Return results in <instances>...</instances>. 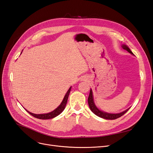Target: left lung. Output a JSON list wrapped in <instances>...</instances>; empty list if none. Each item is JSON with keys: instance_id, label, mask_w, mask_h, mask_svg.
I'll return each mask as SVG.
<instances>
[{"instance_id": "left-lung-1", "label": "left lung", "mask_w": 153, "mask_h": 153, "mask_svg": "<svg viewBox=\"0 0 153 153\" xmlns=\"http://www.w3.org/2000/svg\"><path fill=\"white\" fill-rule=\"evenodd\" d=\"M123 48L127 50L129 53H130L131 54L133 55V53H132L131 51L130 50L126 45H123ZM88 104H89V108L91 109V110L92 111V112H93L95 115H98V117H100L101 118H103L105 119H110V120H114V119H116L120 117H121L122 115H123L125 113H126L128 112V110H129L127 109L124 112H121V113H119V114H108V113H106L104 112H102V111L100 110L98 108L96 107L94 103V100H93V96H92V90L91 89L90 91V93H89V98H88Z\"/></svg>"}]
</instances>
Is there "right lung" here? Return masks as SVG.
Instances as JSON below:
<instances>
[{
	"label": "right lung",
	"instance_id": "right-lung-1",
	"mask_svg": "<svg viewBox=\"0 0 153 153\" xmlns=\"http://www.w3.org/2000/svg\"><path fill=\"white\" fill-rule=\"evenodd\" d=\"M71 89V87L69 88V90L68 91L67 93L65 95V96H64V98L62 101V103H61V105H60L56 109L52 111V112H50L48 114H32V113L29 112V111H27L26 109H25V110L29 114L32 115L33 117H34L37 119H52L55 117H56L60 114H61L64 110V108H65V106L66 105L68 99V96H69V93H70Z\"/></svg>",
	"mask_w": 153,
	"mask_h": 153
}]
</instances>
